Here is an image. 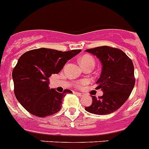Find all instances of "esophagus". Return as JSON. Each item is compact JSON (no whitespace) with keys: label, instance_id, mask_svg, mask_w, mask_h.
I'll use <instances>...</instances> for the list:
<instances>
[{"label":"esophagus","instance_id":"34e87169","mask_svg":"<svg viewBox=\"0 0 149 149\" xmlns=\"http://www.w3.org/2000/svg\"><path fill=\"white\" fill-rule=\"evenodd\" d=\"M76 94H77V96H84V93H82L76 92Z\"/></svg>","mask_w":149,"mask_h":149}]
</instances>
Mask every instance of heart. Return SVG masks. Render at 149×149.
Wrapping results in <instances>:
<instances>
[{"instance_id":"b5f03b06","label":"heart","mask_w":149,"mask_h":149,"mask_svg":"<svg viewBox=\"0 0 149 149\" xmlns=\"http://www.w3.org/2000/svg\"><path fill=\"white\" fill-rule=\"evenodd\" d=\"M80 64H81V65L84 68H86V67H88V66H91V67L93 68L94 65H95V61H94V59L91 56L84 55L80 59ZM87 81H80L79 83H78V87H84L85 85L87 84Z\"/></svg>"}]
</instances>
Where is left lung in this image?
Returning a JSON list of instances; mask_svg holds the SVG:
<instances>
[{
	"label": "left lung",
	"mask_w": 149,
	"mask_h": 149,
	"mask_svg": "<svg viewBox=\"0 0 149 149\" xmlns=\"http://www.w3.org/2000/svg\"><path fill=\"white\" fill-rule=\"evenodd\" d=\"M100 59L102 72L96 81V89L103 91L102 96H92L91 105L85 110L94 114H109L121 107L129 98L134 85L133 62L121 49L108 46L86 50Z\"/></svg>",
	"instance_id": "obj_1"
}]
</instances>
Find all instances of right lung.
Listing matches in <instances>:
<instances>
[{
  "label": "right lung",
  "mask_w": 149,
  "mask_h": 149,
  "mask_svg": "<svg viewBox=\"0 0 149 149\" xmlns=\"http://www.w3.org/2000/svg\"><path fill=\"white\" fill-rule=\"evenodd\" d=\"M81 49L62 52L49 48L29 50L19 57L13 70L14 93L25 110L37 117L50 116L60 111L70 90L58 93L49 87V77L58 74Z\"/></svg>",
  "instance_id": "right-lung-1"
}]
</instances>
